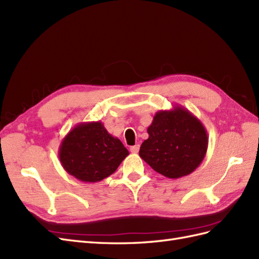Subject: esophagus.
I'll use <instances>...</instances> for the list:
<instances>
[{
    "label": "esophagus",
    "instance_id": "obj_1",
    "mask_svg": "<svg viewBox=\"0 0 259 259\" xmlns=\"http://www.w3.org/2000/svg\"><path fill=\"white\" fill-rule=\"evenodd\" d=\"M130 149L133 154H137L138 150H140V145H134V146H132Z\"/></svg>",
    "mask_w": 259,
    "mask_h": 259
}]
</instances>
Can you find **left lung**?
<instances>
[{
    "instance_id": "1",
    "label": "left lung",
    "mask_w": 259,
    "mask_h": 259,
    "mask_svg": "<svg viewBox=\"0 0 259 259\" xmlns=\"http://www.w3.org/2000/svg\"><path fill=\"white\" fill-rule=\"evenodd\" d=\"M141 158L155 171L170 179L190 175L202 162L206 154V130L198 117L184 106L158 111L147 128Z\"/></svg>"
}]
</instances>
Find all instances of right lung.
Instances as JSON below:
<instances>
[{"instance_id":"1","label":"right lung","mask_w":259,"mask_h":259,"mask_svg":"<svg viewBox=\"0 0 259 259\" xmlns=\"http://www.w3.org/2000/svg\"><path fill=\"white\" fill-rule=\"evenodd\" d=\"M128 150L102 122H82L62 140L58 156L66 171L83 182H98L115 171Z\"/></svg>"}]
</instances>
